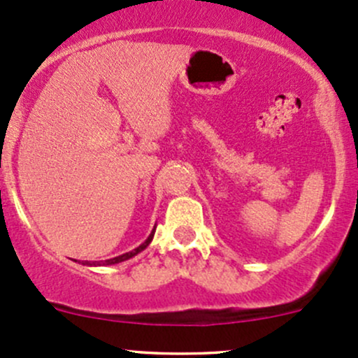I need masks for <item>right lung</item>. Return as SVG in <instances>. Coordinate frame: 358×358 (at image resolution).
<instances>
[{
	"label": "right lung",
	"instance_id": "1",
	"mask_svg": "<svg viewBox=\"0 0 358 358\" xmlns=\"http://www.w3.org/2000/svg\"><path fill=\"white\" fill-rule=\"evenodd\" d=\"M153 234H155V227H153V230H152V232H150V236L147 237V241H145L143 244L138 245L136 249H133V251L124 252V255L113 257V259H106V261H85V263H83V264H87V266H109V264H117V263H122V261L129 259V257L136 256L138 252H141V251H143V249H147V248H148V244H150V242H152V239H153Z\"/></svg>",
	"mask_w": 358,
	"mask_h": 358
}]
</instances>
